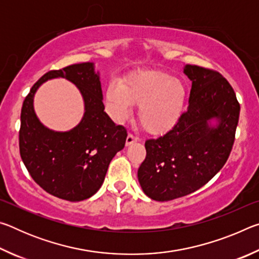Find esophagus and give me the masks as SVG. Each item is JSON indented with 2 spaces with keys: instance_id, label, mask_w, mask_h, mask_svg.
<instances>
[{
  "instance_id": "34e87169",
  "label": "esophagus",
  "mask_w": 259,
  "mask_h": 259,
  "mask_svg": "<svg viewBox=\"0 0 259 259\" xmlns=\"http://www.w3.org/2000/svg\"><path fill=\"white\" fill-rule=\"evenodd\" d=\"M137 142H139V138L138 137H135L134 135L129 134L128 137H126V139H125V146H130L131 144L137 143Z\"/></svg>"
}]
</instances>
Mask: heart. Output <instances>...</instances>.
Instances as JSON below:
<instances>
[{"instance_id":"1","label":"heart","mask_w":259,"mask_h":259,"mask_svg":"<svg viewBox=\"0 0 259 259\" xmlns=\"http://www.w3.org/2000/svg\"><path fill=\"white\" fill-rule=\"evenodd\" d=\"M187 99L183 81L162 71H139L111 83L106 100L114 119L123 122L139 106L140 124L152 135H163L182 119Z\"/></svg>"}]
</instances>
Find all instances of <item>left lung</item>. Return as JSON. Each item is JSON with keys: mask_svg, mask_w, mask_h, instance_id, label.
I'll return each instance as SVG.
<instances>
[{"mask_svg": "<svg viewBox=\"0 0 259 259\" xmlns=\"http://www.w3.org/2000/svg\"><path fill=\"white\" fill-rule=\"evenodd\" d=\"M192 81L187 111L174 128L145 142L146 159L138 169L143 192L155 201L182 198L205 185L229 159L240 105L225 77L185 65Z\"/></svg>", "mask_w": 259, "mask_h": 259, "instance_id": "8db88e82", "label": "left lung"}]
</instances>
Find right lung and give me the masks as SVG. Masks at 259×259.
<instances>
[{"label":"right lung","instance_id":"obj_1","mask_svg":"<svg viewBox=\"0 0 259 259\" xmlns=\"http://www.w3.org/2000/svg\"><path fill=\"white\" fill-rule=\"evenodd\" d=\"M66 78L83 98L81 121L67 132L43 125L33 109V96L43 82ZM100 74L94 63H82L45 74L32 87L21 108L20 155L35 183L72 202L89 199L103 185L109 162L124 147L126 131L104 112Z\"/></svg>","mask_w":259,"mask_h":259}]
</instances>
